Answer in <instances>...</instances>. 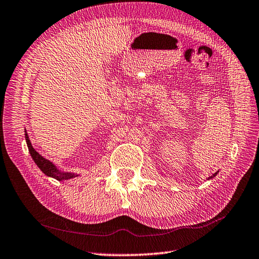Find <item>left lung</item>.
Returning <instances> with one entry per match:
<instances>
[{"label":"left lung","mask_w":259,"mask_h":259,"mask_svg":"<svg viewBox=\"0 0 259 259\" xmlns=\"http://www.w3.org/2000/svg\"><path fill=\"white\" fill-rule=\"evenodd\" d=\"M215 175H217V172H215V174H214V175H213V176H212V177H210V178H209V179H211V178H213V177H214V176H215Z\"/></svg>","instance_id":"8db88e82"}]
</instances>
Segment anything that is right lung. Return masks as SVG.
Listing matches in <instances>:
<instances>
[{
	"instance_id": "obj_1",
	"label": "right lung",
	"mask_w": 259,
	"mask_h": 259,
	"mask_svg": "<svg viewBox=\"0 0 259 259\" xmlns=\"http://www.w3.org/2000/svg\"><path fill=\"white\" fill-rule=\"evenodd\" d=\"M25 138H26L27 147H28L31 158L34 159L36 165L38 166V168L41 170V171L45 174L46 176H48V177H52V178H55L57 180L61 181V180L71 179V178H74L75 176H78V175H74V174H71V172H61L60 170L57 169V167L54 165L52 161H49L48 159L44 158L41 155H39L33 148V146H31V143L29 141V138H28L27 132H25Z\"/></svg>"
}]
</instances>
